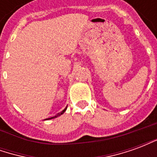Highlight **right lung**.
<instances>
[{"instance_id": "1", "label": "right lung", "mask_w": 157, "mask_h": 157, "mask_svg": "<svg viewBox=\"0 0 157 157\" xmlns=\"http://www.w3.org/2000/svg\"><path fill=\"white\" fill-rule=\"evenodd\" d=\"M65 110H66V108H65V109H64V110H63V111H61V112L59 113H58V114H57V115H56V116H55V117H52V118H48V119H50V118H56V117H58V116L61 115V114H63V113H65Z\"/></svg>"}]
</instances>
